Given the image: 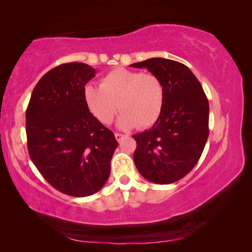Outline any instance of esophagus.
I'll use <instances>...</instances> for the list:
<instances>
[{"mask_svg":"<svg viewBox=\"0 0 252 252\" xmlns=\"http://www.w3.org/2000/svg\"><path fill=\"white\" fill-rule=\"evenodd\" d=\"M115 136H116V140L118 141V142H120V141H122L123 139H124V134H122V133H115Z\"/></svg>","mask_w":252,"mask_h":252,"instance_id":"esophagus-1","label":"esophagus"}]
</instances>
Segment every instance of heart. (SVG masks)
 <instances>
[{
  "label": "heart",
  "mask_w": 252,
  "mask_h": 252,
  "mask_svg": "<svg viewBox=\"0 0 252 252\" xmlns=\"http://www.w3.org/2000/svg\"><path fill=\"white\" fill-rule=\"evenodd\" d=\"M84 98L89 112L104 125L112 122L119 109L120 128H146L159 118L164 86L153 73L119 67L104 75L101 86H86Z\"/></svg>",
  "instance_id": "b5f03b06"
}]
</instances>
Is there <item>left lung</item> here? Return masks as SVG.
I'll use <instances>...</instances> for the list:
<instances>
[{
  "label": "left lung",
  "instance_id": "8db88e82",
  "mask_svg": "<svg viewBox=\"0 0 252 252\" xmlns=\"http://www.w3.org/2000/svg\"><path fill=\"white\" fill-rule=\"evenodd\" d=\"M130 66L146 67L164 86L159 118L150 129L133 135L135 166L154 184H173L195 167L208 141V98L194 73L179 62L149 58Z\"/></svg>",
  "mask_w": 252,
  "mask_h": 252
}]
</instances>
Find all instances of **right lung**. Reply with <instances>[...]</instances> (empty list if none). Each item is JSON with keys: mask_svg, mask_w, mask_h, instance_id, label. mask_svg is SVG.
Here are the masks:
<instances>
[{"mask_svg": "<svg viewBox=\"0 0 252 252\" xmlns=\"http://www.w3.org/2000/svg\"><path fill=\"white\" fill-rule=\"evenodd\" d=\"M94 77L87 64L58 65L40 79L26 110L31 159L55 189L74 197L104 186L118 147L115 134L86 105L85 86Z\"/></svg>", "mask_w": 252, "mask_h": 252, "instance_id": "1", "label": "right lung"}]
</instances>
